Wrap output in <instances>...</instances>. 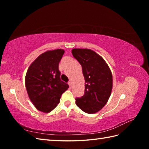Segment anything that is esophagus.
I'll return each mask as SVG.
<instances>
[{
	"label": "esophagus",
	"mask_w": 149,
	"mask_h": 149,
	"mask_svg": "<svg viewBox=\"0 0 149 149\" xmlns=\"http://www.w3.org/2000/svg\"><path fill=\"white\" fill-rule=\"evenodd\" d=\"M68 85H70V87H72V82H71V81H69V82H68Z\"/></svg>",
	"instance_id": "1"
}]
</instances>
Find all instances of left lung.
Masks as SVG:
<instances>
[{"label": "left lung", "mask_w": 149, "mask_h": 149, "mask_svg": "<svg viewBox=\"0 0 149 149\" xmlns=\"http://www.w3.org/2000/svg\"><path fill=\"white\" fill-rule=\"evenodd\" d=\"M72 53L81 65L86 83L84 95L75 99V103L84 112L94 114L109 99L112 89V72L105 60L92 50L74 49Z\"/></svg>", "instance_id": "obj_1"}]
</instances>
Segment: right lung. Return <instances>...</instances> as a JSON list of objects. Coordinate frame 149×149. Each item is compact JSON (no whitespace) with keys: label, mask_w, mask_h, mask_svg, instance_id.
I'll return each mask as SVG.
<instances>
[{"label":"right lung","mask_w":149,"mask_h":149,"mask_svg":"<svg viewBox=\"0 0 149 149\" xmlns=\"http://www.w3.org/2000/svg\"><path fill=\"white\" fill-rule=\"evenodd\" d=\"M64 50L56 49L41 54L29 65L26 75V90L35 107L48 113L56 107L69 85L60 79L58 64Z\"/></svg>","instance_id":"add662e5"}]
</instances>
